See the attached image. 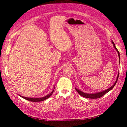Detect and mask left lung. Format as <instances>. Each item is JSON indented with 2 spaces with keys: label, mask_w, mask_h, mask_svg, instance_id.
<instances>
[{
  "label": "left lung",
  "mask_w": 127,
  "mask_h": 127,
  "mask_svg": "<svg viewBox=\"0 0 127 127\" xmlns=\"http://www.w3.org/2000/svg\"><path fill=\"white\" fill-rule=\"evenodd\" d=\"M111 43H112V44H113V46H114V47L115 48V49L116 50V51L118 53V56H119V63H120V54L118 52V49H117V48L115 46V45L114 44V43L113 42V40H111ZM119 72H118V76L117 77V79H116V81H115V83L111 86V87L109 88H108V89L106 90H104L103 91H102V92H97V93H84L83 92H82V91H81L79 89H77V88H75L76 91H77V92L81 95L83 96V97H86V98H91V99H95V98H100L101 97H102V96H103L105 94H106L107 93H108V92H109V91L112 90L113 88L115 87V85H116V83H117V81L118 80V77H119Z\"/></svg>",
  "instance_id": "8db88e82"
}]
</instances>
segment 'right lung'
Here are the masks:
<instances>
[{"label": "right lung", "mask_w": 127, "mask_h": 127, "mask_svg": "<svg viewBox=\"0 0 127 127\" xmlns=\"http://www.w3.org/2000/svg\"><path fill=\"white\" fill-rule=\"evenodd\" d=\"M54 89H55V87H54ZM54 89L53 90V91H52V92L49 93V94L46 95L45 96H44V97H39V98H33V97H24V96H22L21 95H19L20 97H22L24 99H27L29 101H30V102H41V101H43V100H45V99H47V98H48L50 96L52 95V94H53L54 91Z\"/></svg>", "instance_id": "right-lung-1"}]
</instances>
